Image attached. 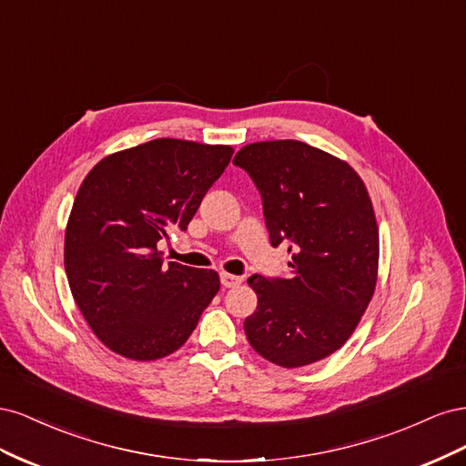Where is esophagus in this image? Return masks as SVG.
Masks as SVG:
<instances>
[{
	"label": "esophagus",
	"mask_w": 466,
	"mask_h": 466,
	"mask_svg": "<svg viewBox=\"0 0 466 466\" xmlns=\"http://www.w3.org/2000/svg\"><path fill=\"white\" fill-rule=\"evenodd\" d=\"M243 281V278L238 276H233V274H228V272H221V286L223 288H235Z\"/></svg>",
	"instance_id": "1"
}]
</instances>
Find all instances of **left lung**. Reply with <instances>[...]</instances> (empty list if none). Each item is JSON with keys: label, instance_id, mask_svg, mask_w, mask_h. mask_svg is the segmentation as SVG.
Listing matches in <instances>:
<instances>
[{"label": "left lung", "instance_id": "8db88e82", "mask_svg": "<svg viewBox=\"0 0 466 466\" xmlns=\"http://www.w3.org/2000/svg\"><path fill=\"white\" fill-rule=\"evenodd\" d=\"M233 163L260 190L270 243H289L291 252L289 278H248L258 303L245 319L247 340L288 370L329 358L375 293L379 228L370 192L344 159L295 139L248 144Z\"/></svg>", "mask_w": 466, "mask_h": 466}]
</instances>
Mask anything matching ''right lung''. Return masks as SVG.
<instances>
[{
    "mask_svg": "<svg viewBox=\"0 0 466 466\" xmlns=\"http://www.w3.org/2000/svg\"><path fill=\"white\" fill-rule=\"evenodd\" d=\"M231 155V146L159 137L106 155L83 178L64 264L83 319L115 354H173L216 298V270L163 264L157 245L168 229H187Z\"/></svg>",
    "mask_w": 466,
    "mask_h": 466,
    "instance_id": "1",
    "label": "right lung"
}]
</instances>
